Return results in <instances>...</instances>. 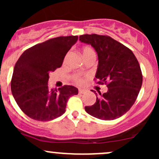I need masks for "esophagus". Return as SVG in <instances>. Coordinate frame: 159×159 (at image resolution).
Listing matches in <instances>:
<instances>
[{"label":"esophagus","instance_id":"1","mask_svg":"<svg viewBox=\"0 0 159 159\" xmlns=\"http://www.w3.org/2000/svg\"><path fill=\"white\" fill-rule=\"evenodd\" d=\"M78 91H79L80 94H84V93H85L86 91H87V90H86V89H80L79 90H78Z\"/></svg>","mask_w":159,"mask_h":159}]
</instances>
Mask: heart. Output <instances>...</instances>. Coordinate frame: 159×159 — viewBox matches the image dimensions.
Here are the masks:
<instances>
[{"mask_svg": "<svg viewBox=\"0 0 159 159\" xmlns=\"http://www.w3.org/2000/svg\"><path fill=\"white\" fill-rule=\"evenodd\" d=\"M91 53H94V51H93L91 48H89V47L83 48L82 55H83V57H84V58L86 57V56H88L89 54H91ZM72 78H73L74 81H75L77 84H80V85H81V84H82L83 83H84V78H83L82 77L79 75H73Z\"/></svg>", "mask_w": 159, "mask_h": 159, "instance_id": "obj_1", "label": "heart"}]
</instances>
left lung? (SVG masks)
<instances>
[{"instance_id":"1","label":"left lung","mask_w":159,"mask_h":159,"mask_svg":"<svg viewBox=\"0 0 159 159\" xmlns=\"http://www.w3.org/2000/svg\"><path fill=\"white\" fill-rule=\"evenodd\" d=\"M83 43L91 44L98 57L95 78L105 84L108 91L95 93L96 102L84 108L94 118L105 121L116 119L134 105L142 84V74L137 58L129 48L107 35L83 34Z\"/></svg>"}]
</instances>
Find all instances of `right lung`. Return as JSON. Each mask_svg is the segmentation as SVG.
<instances>
[{
  "instance_id": "add662e5",
  "label": "right lung",
  "mask_w": 159,
  "mask_h": 159,
  "mask_svg": "<svg viewBox=\"0 0 159 159\" xmlns=\"http://www.w3.org/2000/svg\"><path fill=\"white\" fill-rule=\"evenodd\" d=\"M78 36L57 37L27 49L14 66L11 92L22 111L32 119L47 121L65 112L67 102L78 90L72 85L50 89L49 74L61 68Z\"/></svg>"
}]
</instances>
